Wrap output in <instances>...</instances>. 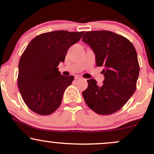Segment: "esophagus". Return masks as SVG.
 I'll list each match as a JSON object with an SVG mask.
<instances>
[{"label": "esophagus", "mask_w": 154, "mask_h": 154, "mask_svg": "<svg viewBox=\"0 0 154 154\" xmlns=\"http://www.w3.org/2000/svg\"><path fill=\"white\" fill-rule=\"evenodd\" d=\"M75 79H82V77L80 76V75H75Z\"/></svg>", "instance_id": "1"}]
</instances>
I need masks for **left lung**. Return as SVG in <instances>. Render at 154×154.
<instances>
[{"instance_id": "8db88e82", "label": "left lung", "mask_w": 154, "mask_h": 154, "mask_svg": "<svg viewBox=\"0 0 154 154\" xmlns=\"http://www.w3.org/2000/svg\"><path fill=\"white\" fill-rule=\"evenodd\" d=\"M82 41L96 55V66H103L105 79L101 86L87 80L82 96L88 107L98 114L117 112L136 90L140 66L133 45L121 35L108 31H87Z\"/></svg>"}]
</instances>
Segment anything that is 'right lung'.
I'll return each instance as SVG.
<instances>
[{
  "instance_id": "add662e5",
  "label": "right lung",
  "mask_w": 154,
  "mask_h": 154,
  "mask_svg": "<svg viewBox=\"0 0 154 154\" xmlns=\"http://www.w3.org/2000/svg\"><path fill=\"white\" fill-rule=\"evenodd\" d=\"M84 31H55L32 40L19 63L18 88L28 107L40 115H49L59 107L65 90L74 77L63 76L58 64Z\"/></svg>"
}]
</instances>
